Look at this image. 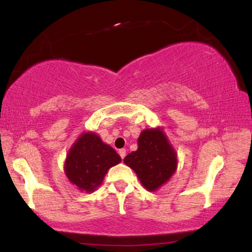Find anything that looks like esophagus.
Wrapping results in <instances>:
<instances>
[{
  "label": "esophagus",
  "mask_w": 252,
  "mask_h": 252,
  "mask_svg": "<svg viewBox=\"0 0 252 252\" xmlns=\"http://www.w3.org/2000/svg\"><path fill=\"white\" fill-rule=\"evenodd\" d=\"M118 153H119V156L122 157V159H124V158H125V156H126V149H120Z\"/></svg>",
  "instance_id": "obj_1"
}]
</instances>
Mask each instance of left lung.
<instances>
[{
	"label": "left lung",
	"instance_id": "obj_1",
	"mask_svg": "<svg viewBox=\"0 0 252 252\" xmlns=\"http://www.w3.org/2000/svg\"><path fill=\"white\" fill-rule=\"evenodd\" d=\"M136 151L124 158L148 190L153 191L165 184L177 168V155L159 128L146 129L137 140Z\"/></svg>",
	"mask_w": 252,
	"mask_h": 252
}]
</instances>
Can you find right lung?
<instances>
[{"mask_svg": "<svg viewBox=\"0 0 252 252\" xmlns=\"http://www.w3.org/2000/svg\"><path fill=\"white\" fill-rule=\"evenodd\" d=\"M122 160L115 149L103 143L94 133H86L79 137L68 151L65 173L72 184L80 190L93 191L102 184L110 167Z\"/></svg>", "mask_w": 252, "mask_h": 252, "instance_id": "obj_1", "label": "right lung"}]
</instances>
